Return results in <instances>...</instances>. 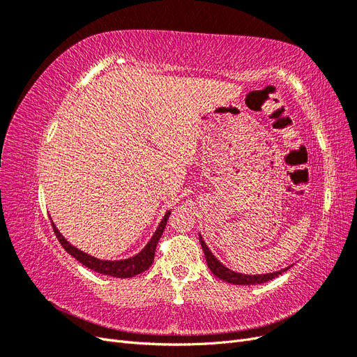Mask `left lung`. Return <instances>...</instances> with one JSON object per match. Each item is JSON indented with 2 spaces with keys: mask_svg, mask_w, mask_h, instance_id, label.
<instances>
[{
  "mask_svg": "<svg viewBox=\"0 0 357 357\" xmlns=\"http://www.w3.org/2000/svg\"><path fill=\"white\" fill-rule=\"evenodd\" d=\"M199 243H201V247L204 250V255H205V259H207V265L210 268V271L215 275L219 277L220 280H223V282L226 283H232V284H261V283H266L269 282V280H273L275 277H278L280 274H283L284 271H287V269L290 268H284V269H280V271H275V273H271V274H256V275H245V274H241V273H235V271H231L229 268H226L223 264H220V261H218V257H215L211 252L210 248L207 247V244H205V241L202 240V236L199 235Z\"/></svg>",
  "mask_w": 357,
  "mask_h": 357,
  "instance_id": "left-lung-1",
  "label": "left lung"
}]
</instances>
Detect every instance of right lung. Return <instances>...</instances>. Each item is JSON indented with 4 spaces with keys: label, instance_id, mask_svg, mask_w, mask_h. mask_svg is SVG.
<instances>
[{
    "label": "right lung",
    "instance_id": "right-lung-1",
    "mask_svg": "<svg viewBox=\"0 0 357 357\" xmlns=\"http://www.w3.org/2000/svg\"><path fill=\"white\" fill-rule=\"evenodd\" d=\"M169 213L171 211H167V214L164 215V219H162V222L159 223L158 229L155 231L153 236L150 238V241L147 243V245L143 248V250L139 252L138 255L132 256V257L122 259V261H102V259L93 257L88 253H84V252L79 250L77 247H74L73 244H70L66 240V236H62V234L58 231V228L53 222H52V226H53V231H55V234H56V238L59 240L61 245L66 248V252L70 253L73 257L77 259V261L80 264H83L86 268L92 269V271H95V273L112 275V277H117V278H131L137 274L144 273L146 269H149V266L153 264L156 244L162 236V232H164V229H165V225H167Z\"/></svg>",
    "mask_w": 357,
    "mask_h": 357
}]
</instances>
